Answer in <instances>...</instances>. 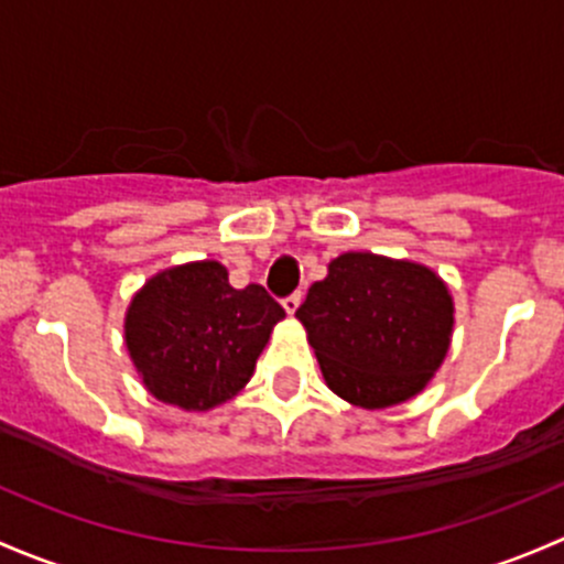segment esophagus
<instances>
[{
    "instance_id": "34e87169",
    "label": "esophagus",
    "mask_w": 564,
    "mask_h": 564,
    "mask_svg": "<svg viewBox=\"0 0 564 564\" xmlns=\"http://www.w3.org/2000/svg\"><path fill=\"white\" fill-rule=\"evenodd\" d=\"M299 304H301V293H290V295H284V299H282V306H284V312H288V315H295Z\"/></svg>"
}]
</instances>
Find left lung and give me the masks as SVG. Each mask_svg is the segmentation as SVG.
<instances>
[{
  "mask_svg": "<svg viewBox=\"0 0 564 564\" xmlns=\"http://www.w3.org/2000/svg\"><path fill=\"white\" fill-rule=\"evenodd\" d=\"M336 397L364 410L402 404L443 364L454 299L432 269L371 252L328 263L295 312Z\"/></svg>",
  "mask_w": 564,
  "mask_h": 564,
  "instance_id": "left-lung-1",
  "label": "left lung"
}]
</instances>
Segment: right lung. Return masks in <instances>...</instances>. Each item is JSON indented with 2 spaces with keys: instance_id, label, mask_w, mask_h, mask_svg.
Masks as SVG:
<instances>
[{
  "instance_id": "obj_1",
  "label": "right lung",
  "mask_w": 564,
  "mask_h": 564,
  "mask_svg": "<svg viewBox=\"0 0 564 564\" xmlns=\"http://www.w3.org/2000/svg\"><path fill=\"white\" fill-rule=\"evenodd\" d=\"M284 310L260 284L236 290L217 260L173 265L127 306L124 341L154 399L212 410L241 391Z\"/></svg>"
}]
</instances>
